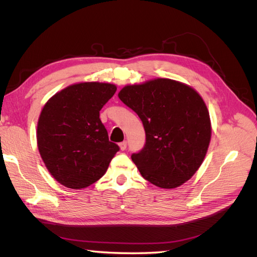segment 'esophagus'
Returning a JSON list of instances; mask_svg holds the SVG:
<instances>
[{"label": "esophagus", "mask_w": 257, "mask_h": 257, "mask_svg": "<svg viewBox=\"0 0 257 257\" xmlns=\"http://www.w3.org/2000/svg\"><path fill=\"white\" fill-rule=\"evenodd\" d=\"M126 146H127V143L124 141V142H122V143H120L119 144V147H120V150H125L126 149Z\"/></svg>", "instance_id": "1"}]
</instances>
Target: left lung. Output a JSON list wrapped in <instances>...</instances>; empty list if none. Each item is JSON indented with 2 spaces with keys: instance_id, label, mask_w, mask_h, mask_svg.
<instances>
[{
  "instance_id": "obj_1",
  "label": "left lung",
  "mask_w": 257,
  "mask_h": 257,
  "mask_svg": "<svg viewBox=\"0 0 257 257\" xmlns=\"http://www.w3.org/2000/svg\"><path fill=\"white\" fill-rule=\"evenodd\" d=\"M118 96L144 124L146 145L132 155L142 176L168 190L190 180L211 139V121L199 93L180 81L155 78L127 84Z\"/></svg>"
}]
</instances>
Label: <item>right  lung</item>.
Wrapping results in <instances>:
<instances>
[{"label": "right lung", "mask_w": 257, "mask_h": 257, "mask_svg": "<svg viewBox=\"0 0 257 257\" xmlns=\"http://www.w3.org/2000/svg\"><path fill=\"white\" fill-rule=\"evenodd\" d=\"M115 91L108 82L74 83L43 107L36 131L38 151L50 175L66 188L79 190L96 182L119 151L99 119V110Z\"/></svg>", "instance_id": "add662e5"}]
</instances>
